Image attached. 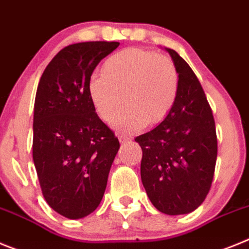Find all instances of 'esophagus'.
<instances>
[{
	"mask_svg": "<svg viewBox=\"0 0 249 249\" xmlns=\"http://www.w3.org/2000/svg\"><path fill=\"white\" fill-rule=\"evenodd\" d=\"M118 138H119L120 142H126V141L131 140V136L127 135V134H119V136H118Z\"/></svg>",
	"mask_w": 249,
	"mask_h": 249,
	"instance_id": "obj_1",
	"label": "esophagus"
}]
</instances>
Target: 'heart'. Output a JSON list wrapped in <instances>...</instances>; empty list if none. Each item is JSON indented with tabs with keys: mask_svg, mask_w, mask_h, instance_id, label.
<instances>
[{
	"mask_svg": "<svg viewBox=\"0 0 249 249\" xmlns=\"http://www.w3.org/2000/svg\"><path fill=\"white\" fill-rule=\"evenodd\" d=\"M122 130H136L162 122L174 108L178 94V69L167 57L141 48H126L111 54L102 73L88 80V94L104 122L115 119Z\"/></svg>",
	"mask_w": 249,
	"mask_h": 249,
	"instance_id": "b5f03b06",
	"label": "heart"
}]
</instances>
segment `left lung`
Returning a JSON list of instances; mask_svg holds the SVG:
<instances>
[{
  "label": "left lung",
  "instance_id": "8db88e82",
  "mask_svg": "<svg viewBox=\"0 0 249 249\" xmlns=\"http://www.w3.org/2000/svg\"><path fill=\"white\" fill-rule=\"evenodd\" d=\"M178 73V94L169 115L135 138L142 150L141 181L162 213L195 211L211 189L217 159L213 114L201 83L174 49L166 48Z\"/></svg>",
  "mask_w": 249,
  "mask_h": 249
}]
</instances>
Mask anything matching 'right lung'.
Masks as SVG:
<instances>
[{
    "instance_id": "1",
    "label": "right lung",
    "mask_w": 249,
    "mask_h": 249,
    "mask_svg": "<svg viewBox=\"0 0 249 249\" xmlns=\"http://www.w3.org/2000/svg\"><path fill=\"white\" fill-rule=\"evenodd\" d=\"M119 42L64 47L38 83L33 115V162L44 200L71 219L99 206L119 140L95 113L88 80Z\"/></svg>"
}]
</instances>
